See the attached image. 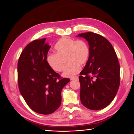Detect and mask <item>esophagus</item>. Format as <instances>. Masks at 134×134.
Instances as JSON below:
<instances>
[{
	"label": "esophagus",
	"instance_id": "obj_1",
	"mask_svg": "<svg viewBox=\"0 0 134 134\" xmlns=\"http://www.w3.org/2000/svg\"><path fill=\"white\" fill-rule=\"evenodd\" d=\"M78 79V76H74V77H71L70 80H77Z\"/></svg>",
	"mask_w": 134,
	"mask_h": 134
}]
</instances>
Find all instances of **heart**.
Returning <instances> with one entry per match:
<instances>
[{"instance_id":"heart-1","label":"heart","mask_w":134,"mask_h":134,"mask_svg":"<svg viewBox=\"0 0 134 134\" xmlns=\"http://www.w3.org/2000/svg\"><path fill=\"white\" fill-rule=\"evenodd\" d=\"M56 53L48 54L46 61L52 69L62 71L64 69V59L68 63L64 69L63 75L70 77L78 73L80 66L87 62L90 55L88 44L83 40H75L64 37L59 40L55 46Z\"/></svg>"}]
</instances>
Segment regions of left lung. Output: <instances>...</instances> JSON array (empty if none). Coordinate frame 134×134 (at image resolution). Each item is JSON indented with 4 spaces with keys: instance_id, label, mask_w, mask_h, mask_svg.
I'll list each match as a JSON object with an SVG mask.
<instances>
[{
    "instance_id": "1",
    "label": "left lung",
    "mask_w": 134,
    "mask_h": 134,
    "mask_svg": "<svg viewBox=\"0 0 134 134\" xmlns=\"http://www.w3.org/2000/svg\"><path fill=\"white\" fill-rule=\"evenodd\" d=\"M89 44L90 56L80 72V98L84 106L92 110L108 106L120 86V64L111 43L93 32L80 34Z\"/></svg>"
}]
</instances>
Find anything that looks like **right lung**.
<instances>
[{
	"instance_id": "add662e5",
	"label": "right lung",
	"mask_w": 134,
	"mask_h": 134,
	"mask_svg": "<svg viewBox=\"0 0 134 134\" xmlns=\"http://www.w3.org/2000/svg\"><path fill=\"white\" fill-rule=\"evenodd\" d=\"M45 40H34L24 48L18 60V81L20 93L30 108L48 115L60 107L61 92L70 79L60 78L48 66L46 57L51 46Z\"/></svg>"
}]
</instances>
